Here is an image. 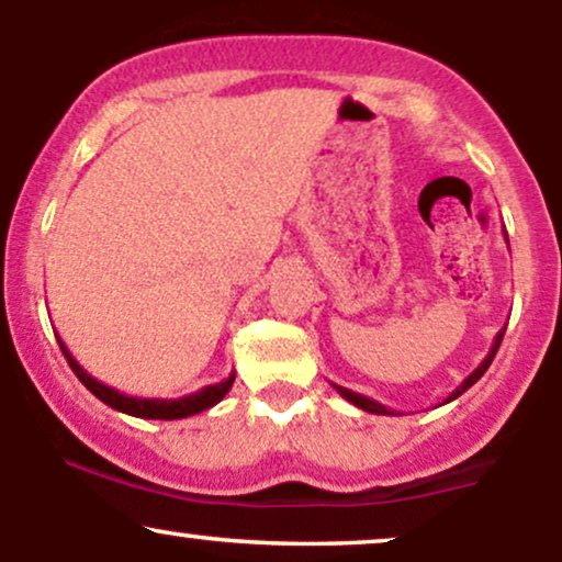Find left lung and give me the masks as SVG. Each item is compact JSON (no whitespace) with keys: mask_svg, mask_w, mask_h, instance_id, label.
<instances>
[{"mask_svg":"<svg viewBox=\"0 0 562 562\" xmlns=\"http://www.w3.org/2000/svg\"><path fill=\"white\" fill-rule=\"evenodd\" d=\"M505 240H507V235H505ZM505 330H507V327H502V330H499V333H496V338H494V344H492V348H488L486 359H483V362H481L479 367H475V370H473V372H470V375H468L465 380H462V383H460V385H457V389H454V391H451L447 398H443V404L454 402V398H457V396H462V393H465V391L470 389V385H473V383H479V380L483 378V372H486V370H488V364H492V362H494V357H496V348H499V344H502V338H505ZM333 389H335V391H338V393H340V396H344L348 404L359 406V409L370 412V415H396V412H393V409H389V406H383V404H380V402H375V398L364 396V393H357V391H348V389H344V385H335V383H333ZM438 406H441V404H438Z\"/></svg>","mask_w":562,"mask_h":562,"instance_id":"obj_1","label":"left lung"}]
</instances>
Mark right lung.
I'll return each instance as SVG.
<instances>
[{"mask_svg": "<svg viewBox=\"0 0 562 562\" xmlns=\"http://www.w3.org/2000/svg\"><path fill=\"white\" fill-rule=\"evenodd\" d=\"M57 344H60L63 353H66L70 370L76 372V378H79L81 383L87 385V389L92 391L97 398H100V402H105L108 406H113V409L124 412V415L142 417V420H182V417L198 415V412L211 409V406L222 402V398L227 396V391L232 389V383H235V372H229V378L222 380V383L203 385V389H200V391L187 393V396H179V398H142V396H128V393L115 391L113 385L100 383V380L89 375V372L83 370V367H81L79 362H76L74 353L68 351V346L63 344L60 335H57Z\"/></svg>", "mask_w": 562, "mask_h": 562, "instance_id": "1", "label": "right lung"}]
</instances>
